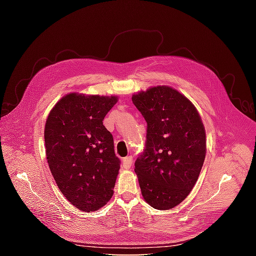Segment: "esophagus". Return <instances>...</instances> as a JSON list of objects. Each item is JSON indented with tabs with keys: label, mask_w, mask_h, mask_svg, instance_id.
Instances as JSON below:
<instances>
[{
	"label": "esophagus",
	"mask_w": 256,
	"mask_h": 256,
	"mask_svg": "<svg viewBox=\"0 0 256 256\" xmlns=\"http://www.w3.org/2000/svg\"><path fill=\"white\" fill-rule=\"evenodd\" d=\"M132 157L131 156H128L126 158L122 159V166L125 168H129L131 166H132Z\"/></svg>",
	"instance_id": "obj_1"
}]
</instances>
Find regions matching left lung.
<instances>
[{
	"mask_svg": "<svg viewBox=\"0 0 256 256\" xmlns=\"http://www.w3.org/2000/svg\"><path fill=\"white\" fill-rule=\"evenodd\" d=\"M147 122L146 148L134 164L142 196L159 210L180 204L194 187L206 156L202 118L177 90L158 85L131 97Z\"/></svg>",
	"mask_w": 256,
	"mask_h": 256,
	"instance_id": "obj_1",
	"label": "left lung"
}]
</instances>
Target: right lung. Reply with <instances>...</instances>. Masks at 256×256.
<instances>
[{
	"label": "right lung",
	"instance_id": "obj_1",
	"mask_svg": "<svg viewBox=\"0 0 256 256\" xmlns=\"http://www.w3.org/2000/svg\"><path fill=\"white\" fill-rule=\"evenodd\" d=\"M118 96L69 92L44 125L46 156L60 191L82 212H96L113 196L120 171L113 136L104 118Z\"/></svg>",
	"mask_w": 256,
	"mask_h": 256
}]
</instances>
